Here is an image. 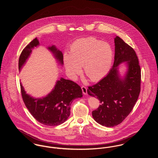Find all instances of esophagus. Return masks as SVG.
<instances>
[{"instance_id":"1","label":"esophagus","mask_w":158,"mask_h":158,"mask_svg":"<svg viewBox=\"0 0 158 158\" xmlns=\"http://www.w3.org/2000/svg\"><path fill=\"white\" fill-rule=\"evenodd\" d=\"M81 89H82L83 93L84 95H87L88 92H87V88H86V87L83 86H81Z\"/></svg>"}]
</instances>
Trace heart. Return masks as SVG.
I'll list each match as a JSON object with an SVG mask.
<instances>
[{"mask_svg": "<svg viewBox=\"0 0 158 158\" xmlns=\"http://www.w3.org/2000/svg\"><path fill=\"white\" fill-rule=\"evenodd\" d=\"M113 50L108 43L88 37L75 41L70 47V54L64 53L63 61L69 76L75 79L84 73L92 81H97L108 73L113 60Z\"/></svg>", "mask_w": 158, "mask_h": 158, "instance_id": "b5f03b06", "label": "heart"}]
</instances>
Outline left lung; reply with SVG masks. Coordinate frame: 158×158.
<instances>
[{
  "instance_id": "obj_1",
  "label": "left lung",
  "mask_w": 158,
  "mask_h": 158,
  "mask_svg": "<svg viewBox=\"0 0 158 158\" xmlns=\"http://www.w3.org/2000/svg\"><path fill=\"white\" fill-rule=\"evenodd\" d=\"M115 55L113 68L97 84L88 87V94L97 97L101 105L92 111L99 124L113 127L122 123L133 110L140 91L141 70L134 49L120 37L114 38ZM126 62L127 72L123 78L119 64Z\"/></svg>"
}]
</instances>
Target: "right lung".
<instances>
[{
    "mask_svg": "<svg viewBox=\"0 0 158 158\" xmlns=\"http://www.w3.org/2000/svg\"><path fill=\"white\" fill-rule=\"evenodd\" d=\"M40 45L37 38L27 45L21 52L19 59V70L21 71L32 49ZM47 48L53 54L61 65L63 64V55L55 45ZM21 85L23 101L33 117L40 123L47 126H56L64 123L70 115V110L73 100L83 96L82 90L76 83L61 78L47 95L35 98L27 94Z\"/></svg>",
    "mask_w": 158,
    "mask_h": 158,
    "instance_id": "add662e5",
    "label": "right lung"
}]
</instances>
